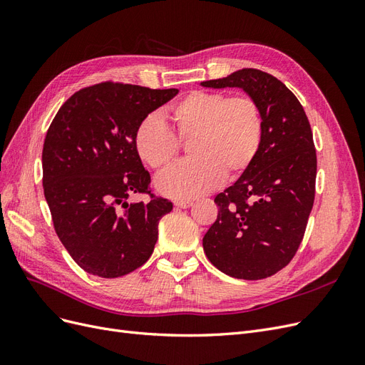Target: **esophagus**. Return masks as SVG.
<instances>
[{"mask_svg":"<svg viewBox=\"0 0 365 365\" xmlns=\"http://www.w3.org/2000/svg\"><path fill=\"white\" fill-rule=\"evenodd\" d=\"M175 205L180 207V208H189L193 205V201H189V200H178L175 201Z\"/></svg>","mask_w":365,"mask_h":365,"instance_id":"obj_1","label":"esophagus"}]
</instances>
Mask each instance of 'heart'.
Segmentation results:
<instances>
[{
  "mask_svg": "<svg viewBox=\"0 0 365 365\" xmlns=\"http://www.w3.org/2000/svg\"><path fill=\"white\" fill-rule=\"evenodd\" d=\"M173 132L157 115L140 121L134 148L150 169L163 172L175 161L180 141H190L192 160L160 175L155 187L165 196L192 200L222 182L240 178L256 160L263 138V115L248 96L192 91L169 109ZM177 137L175 138L174 135Z\"/></svg>",
  "mask_w": 365,
  "mask_h": 365,
  "instance_id": "heart-1",
  "label": "heart"
}]
</instances>
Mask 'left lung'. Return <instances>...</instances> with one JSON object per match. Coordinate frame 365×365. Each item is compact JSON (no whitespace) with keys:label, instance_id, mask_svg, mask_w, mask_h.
I'll use <instances>...</instances> for the list:
<instances>
[{"label":"left lung","instance_id":"obj_1","mask_svg":"<svg viewBox=\"0 0 365 365\" xmlns=\"http://www.w3.org/2000/svg\"><path fill=\"white\" fill-rule=\"evenodd\" d=\"M201 85L240 88L263 115L256 160L215 197L219 213L202 239L205 256L230 277H271L295 256L314 205L317 153L311 125L292 91L264 71L242 68Z\"/></svg>","mask_w":365,"mask_h":365}]
</instances>
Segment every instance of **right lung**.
Wrapping results in <instances>:
<instances>
[{
  "instance_id": "add662e5",
  "label": "right lung",
  "mask_w": 365,
  "mask_h": 365,
  "mask_svg": "<svg viewBox=\"0 0 365 365\" xmlns=\"http://www.w3.org/2000/svg\"><path fill=\"white\" fill-rule=\"evenodd\" d=\"M178 94L103 82L74 93L53 118L42 149V185L53 225L79 267L103 279L145 264L172 202H128L150 193L149 172L134 148L143 118Z\"/></svg>"
}]
</instances>
